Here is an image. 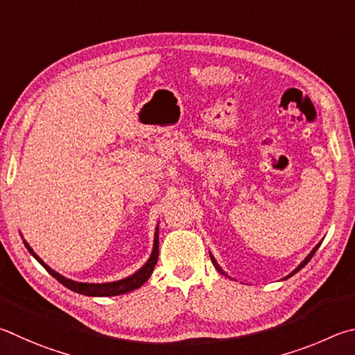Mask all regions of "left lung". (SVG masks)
I'll return each instance as SVG.
<instances>
[{
	"mask_svg": "<svg viewBox=\"0 0 355 355\" xmlns=\"http://www.w3.org/2000/svg\"><path fill=\"white\" fill-rule=\"evenodd\" d=\"M320 245H321V243H318V245H316V246L313 248V250L309 252V256H307L306 259H304V260H302V262H301L300 265H297V266H296V268H295L293 271H291L288 276H285V277L282 279V281H285V279H288V277H291V276H293V275H296V272H297V271H300V270H302V268H304V266H306V265H307V263L310 262V259H312V257H313V254L316 252V250H318V248H320ZM209 254H210V260H212V263H214V266H215V268H216V270H218V271L221 272V275H223V276H226V277H231V276H227V272H226L225 270H223V268H221V266L218 265V262H216V259H215V257L212 256V252H209Z\"/></svg>",
	"mask_w": 355,
	"mask_h": 355,
	"instance_id": "8db88e82",
	"label": "left lung"
}]
</instances>
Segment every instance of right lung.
I'll return each instance as SVG.
<instances>
[{
	"mask_svg": "<svg viewBox=\"0 0 355 355\" xmlns=\"http://www.w3.org/2000/svg\"><path fill=\"white\" fill-rule=\"evenodd\" d=\"M21 239H23V235H21ZM23 243H24V246H26V250L33 254V257L37 260V262H39L43 268L49 272V275L58 279L62 285H65L67 288H70L73 291H76V293L85 295V296H118V295H124V293H129V291L140 288L141 285L148 281L149 276L153 275V270L159 259V223H157V226H155L151 256H149V259L146 260V263L143 265L141 268L137 270L135 272H132L130 276L123 277V279H120V281H114V282L89 284V282L73 281V279H68L65 276L59 275L58 271H54L51 266H48L45 262H43V260L37 256L33 248L29 246V243L24 239H23Z\"/></svg>",
	"mask_w": 355,
	"mask_h": 355,
	"instance_id": "1",
	"label": "right lung"
}]
</instances>
